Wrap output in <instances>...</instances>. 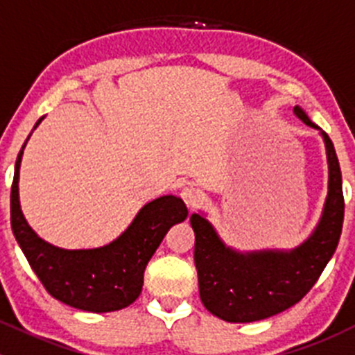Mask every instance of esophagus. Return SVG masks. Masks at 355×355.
Returning <instances> with one entry per match:
<instances>
[{"instance_id": "34e87169", "label": "esophagus", "mask_w": 355, "mask_h": 355, "mask_svg": "<svg viewBox=\"0 0 355 355\" xmlns=\"http://www.w3.org/2000/svg\"><path fill=\"white\" fill-rule=\"evenodd\" d=\"M180 198L184 199V202L187 204L189 209H194L196 206L200 202V194L199 191L196 187H192V185H187V187L182 189L180 192Z\"/></svg>"}]
</instances>
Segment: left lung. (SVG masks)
Here are the masks:
<instances>
[{
    "label": "left lung",
    "mask_w": 355,
    "mask_h": 355,
    "mask_svg": "<svg viewBox=\"0 0 355 355\" xmlns=\"http://www.w3.org/2000/svg\"><path fill=\"white\" fill-rule=\"evenodd\" d=\"M293 113L320 130L327 148L328 194L313 234L288 250L241 252L221 241L202 213L191 216L200 300L211 314L228 323L266 320L299 302L316 284L338 245L345 207L338 157L327 132L313 123L306 111L295 106Z\"/></svg>",
    "instance_id": "1"
}]
</instances>
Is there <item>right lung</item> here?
Here are the masks:
<instances>
[{"label": "right lung", "instance_id": "add662e5", "mask_svg": "<svg viewBox=\"0 0 355 355\" xmlns=\"http://www.w3.org/2000/svg\"><path fill=\"white\" fill-rule=\"evenodd\" d=\"M42 120L44 116L34 130ZM27 141L17 156L10 209L13 235L34 273L56 300L75 309L111 313L130 306L141 293L146 266L164 235L187 218L184 200L163 196L144 204L127 230L103 247L70 250L51 245L32 230L20 207L19 175Z\"/></svg>", "mask_w": 355, "mask_h": 355}]
</instances>
